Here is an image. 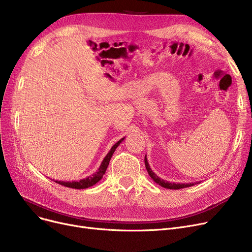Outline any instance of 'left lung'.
<instances>
[{"label":"left lung","mask_w":252,"mask_h":252,"mask_svg":"<svg viewBox=\"0 0 252 252\" xmlns=\"http://www.w3.org/2000/svg\"><path fill=\"white\" fill-rule=\"evenodd\" d=\"M145 166H146V169L148 171L149 176L151 177V179L157 183L158 185H160L161 187L163 188H166V189H171V190H178V189H182V188H187V187H191V186H194V185L196 183H190V184H179V183H170V182H167V181H164L162 179H160L159 177H158L155 173H153L152 169L150 168V165L148 163V160H147V157L146 155H145ZM198 184V183H197Z\"/></svg>","instance_id":"8db88e82"}]
</instances>
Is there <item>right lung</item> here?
Listing matches in <instances>:
<instances>
[{
    "label": "right lung",
    "mask_w": 252,
    "mask_h": 252,
    "mask_svg": "<svg viewBox=\"0 0 252 252\" xmlns=\"http://www.w3.org/2000/svg\"><path fill=\"white\" fill-rule=\"evenodd\" d=\"M125 140V138L119 140L117 143H115L113 146L111 147L110 151L107 153V155H106L104 157V159L101 163V165L99 166L98 170L96 171L95 174H93L92 176H89L88 178H85V179H82L79 181H73V182H64V181H55L57 184L59 185H62V186H65V187H68V188H73V189H87V188H90L92 187L93 185L97 184L104 176L106 169H107L108 167V164H109V161L111 159V157L115 151V149L118 147V145L121 144L123 141Z\"/></svg>",
    "instance_id": "1"
}]
</instances>
